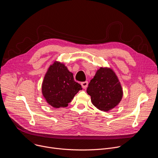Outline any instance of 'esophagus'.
Wrapping results in <instances>:
<instances>
[{"label": "esophagus", "instance_id": "esophagus-1", "mask_svg": "<svg viewBox=\"0 0 158 158\" xmlns=\"http://www.w3.org/2000/svg\"><path fill=\"white\" fill-rule=\"evenodd\" d=\"M87 85H88L87 81H85V82H81V85H82V87L83 89H85V88L87 87Z\"/></svg>", "mask_w": 158, "mask_h": 158}]
</instances>
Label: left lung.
I'll use <instances>...</instances> for the list:
<instances>
[{"label":"left lung","instance_id":"left-lung-1","mask_svg":"<svg viewBox=\"0 0 158 158\" xmlns=\"http://www.w3.org/2000/svg\"><path fill=\"white\" fill-rule=\"evenodd\" d=\"M87 93L95 107L107 112L118 105L123 95L117 76L107 67H101L97 71L88 85Z\"/></svg>","mask_w":158,"mask_h":158}]
</instances>
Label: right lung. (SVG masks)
<instances>
[{
	"label": "right lung",
	"instance_id": "right-lung-1",
	"mask_svg": "<svg viewBox=\"0 0 158 158\" xmlns=\"http://www.w3.org/2000/svg\"><path fill=\"white\" fill-rule=\"evenodd\" d=\"M82 88L74 80L73 74L59 62H54L45 75L42 85V95L55 108L67 107Z\"/></svg>",
	"mask_w": 158,
	"mask_h": 158
}]
</instances>
